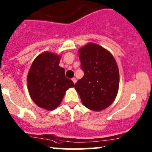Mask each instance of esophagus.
I'll return each mask as SVG.
<instances>
[{
	"label": "esophagus",
	"instance_id": "obj_1",
	"mask_svg": "<svg viewBox=\"0 0 152 152\" xmlns=\"http://www.w3.org/2000/svg\"><path fill=\"white\" fill-rule=\"evenodd\" d=\"M72 82L74 83V84H75L76 82H77V80H76L75 77H73L72 79Z\"/></svg>",
	"mask_w": 152,
	"mask_h": 152
}]
</instances>
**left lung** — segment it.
I'll return each instance as SVG.
<instances>
[{
	"instance_id": "left-lung-1",
	"label": "left lung",
	"mask_w": 152,
	"mask_h": 152,
	"mask_svg": "<svg viewBox=\"0 0 152 152\" xmlns=\"http://www.w3.org/2000/svg\"><path fill=\"white\" fill-rule=\"evenodd\" d=\"M83 78L75 84L83 104L94 111L107 108L115 101L120 75L113 56L100 45L88 43L79 49Z\"/></svg>"
}]
</instances>
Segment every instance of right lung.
Returning <instances> with one entry per match:
<instances>
[{
    "instance_id": "obj_1",
    "label": "right lung",
    "mask_w": 152,
    "mask_h": 152,
    "mask_svg": "<svg viewBox=\"0 0 152 152\" xmlns=\"http://www.w3.org/2000/svg\"><path fill=\"white\" fill-rule=\"evenodd\" d=\"M61 56L45 51L32 62L27 75L30 96L40 108L53 110L60 105L66 91L74 86L65 77V70L59 66Z\"/></svg>"
}]
</instances>
